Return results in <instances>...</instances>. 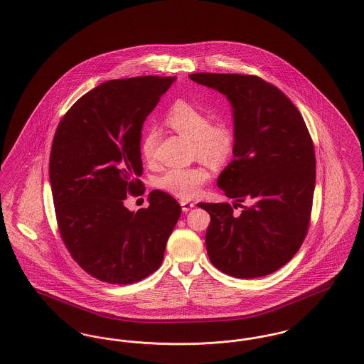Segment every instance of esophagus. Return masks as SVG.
Returning <instances> with one entry per match:
<instances>
[{
	"label": "esophagus",
	"mask_w": 364,
	"mask_h": 364,
	"mask_svg": "<svg viewBox=\"0 0 364 364\" xmlns=\"http://www.w3.org/2000/svg\"><path fill=\"white\" fill-rule=\"evenodd\" d=\"M180 205H181L183 211H186V213H187V211H190L191 208L195 206L192 202H188V200H181V202H180Z\"/></svg>",
	"instance_id": "34e87169"
}]
</instances>
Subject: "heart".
Wrapping results in <instances>:
<instances>
[{
    "label": "heart",
    "mask_w": 364,
    "mask_h": 364,
    "mask_svg": "<svg viewBox=\"0 0 364 364\" xmlns=\"http://www.w3.org/2000/svg\"><path fill=\"white\" fill-rule=\"evenodd\" d=\"M165 124L180 135L192 139L193 156H199L213 165L224 164L232 156L236 134L232 124L225 119L208 120V113L184 100H177L165 114ZM156 134L147 129L140 143L141 156L153 161L156 153ZM210 180V172L205 166L171 168L156 177V186L181 199L195 198Z\"/></svg>",
    "instance_id": "b5f03b06"
}]
</instances>
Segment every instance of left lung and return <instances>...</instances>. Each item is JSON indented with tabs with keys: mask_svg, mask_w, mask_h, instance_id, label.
Segmentation results:
<instances>
[{
	"mask_svg": "<svg viewBox=\"0 0 364 364\" xmlns=\"http://www.w3.org/2000/svg\"><path fill=\"white\" fill-rule=\"evenodd\" d=\"M191 80L224 94L232 106L233 161L217 186L242 208L199 203L211 217L206 248L211 263L237 278L274 273L304 240L315 188V153L300 112L277 87L258 76L192 73ZM250 200V207L241 202Z\"/></svg>",
	"mask_w": 364,
	"mask_h": 364,
	"instance_id": "8db88e82",
	"label": "left lung"
}]
</instances>
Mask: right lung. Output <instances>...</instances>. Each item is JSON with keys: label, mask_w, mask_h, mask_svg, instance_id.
Returning <instances> with one entry per match:
<instances>
[{"label": "right lung", "mask_w": 364, "mask_h": 364, "mask_svg": "<svg viewBox=\"0 0 364 364\" xmlns=\"http://www.w3.org/2000/svg\"><path fill=\"white\" fill-rule=\"evenodd\" d=\"M176 77L109 80L77 100L53 139L49 177L65 247L92 277L134 284L161 266L181 208L164 191L129 211L127 193L144 192L141 127Z\"/></svg>", "instance_id": "add662e5"}]
</instances>
